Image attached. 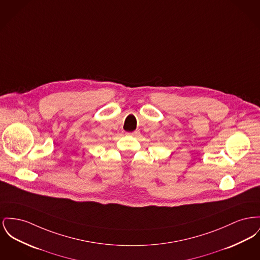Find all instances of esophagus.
<instances>
[{
  "label": "esophagus",
  "instance_id": "esophagus-1",
  "mask_svg": "<svg viewBox=\"0 0 260 260\" xmlns=\"http://www.w3.org/2000/svg\"><path fill=\"white\" fill-rule=\"evenodd\" d=\"M128 135L137 137V136H138V135H139V132H138V131H135V132H133V133H128Z\"/></svg>",
  "mask_w": 260,
  "mask_h": 260
}]
</instances>
